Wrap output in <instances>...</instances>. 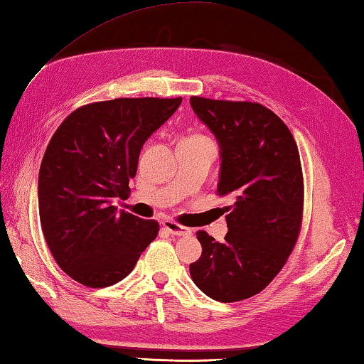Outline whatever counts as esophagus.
I'll return each instance as SVG.
<instances>
[{
  "instance_id": "1",
  "label": "esophagus",
  "mask_w": 364,
  "mask_h": 364,
  "mask_svg": "<svg viewBox=\"0 0 364 364\" xmlns=\"http://www.w3.org/2000/svg\"><path fill=\"white\" fill-rule=\"evenodd\" d=\"M162 224H164V228L167 229L170 234L178 235V237H188V235H191V229L189 228H184V226H181V224H178L175 221L167 220V221H164Z\"/></svg>"
}]
</instances>
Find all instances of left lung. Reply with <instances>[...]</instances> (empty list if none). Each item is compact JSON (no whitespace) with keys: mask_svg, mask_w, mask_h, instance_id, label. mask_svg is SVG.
Here are the masks:
<instances>
[{"mask_svg":"<svg viewBox=\"0 0 364 364\" xmlns=\"http://www.w3.org/2000/svg\"><path fill=\"white\" fill-rule=\"evenodd\" d=\"M191 107L220 143L216 193L234 203L226 207L229 232L223 243L197 232L202 256L189 272L211 299H248L275 279L299 237V151L287 124L259 103L191 97Z\"/></svg>","mask_w":364,"mask_h":364,"instance_id":"left-lung-1","label":"left lung"}]
</instances>
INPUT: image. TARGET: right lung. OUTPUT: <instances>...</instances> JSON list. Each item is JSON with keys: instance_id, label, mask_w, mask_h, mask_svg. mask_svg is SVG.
<instances>
[{"instance_id": "add662e5", "label": "right lung", "mask_w": 364, "mask_h": 364, "mask_svg": "<svg viewBox=\"0 0 364 364\" xmlns=\"http://www.w3.org/2000/svg\"><path fill=\"white\" fill-rule=\"evenodd\" d=\"M178 98H114L77 108L52 135L38 180L39 220L65 274L89 288L134 270L159 223L117 211L130 194L144 141L175 113Z\"/></svg>"}]
</instances>
